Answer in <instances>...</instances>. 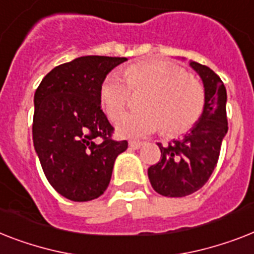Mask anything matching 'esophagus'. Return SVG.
<instances>
[{
	"label": "esophagus",
	"instance_id": "1",
	"mask_svg": "<svg viewBox=\"0 0 254 254\" xmlns=\"http://www.w3.org/2000/svg\"><path fill=\"white\" fill-rule=\"evenodd\" d=\"M142 145H143V143H142V142H139V141H130V142H129V147L133 148V150H138V148H141Z\"/></svg>",
	"mask_w": 254,
	"mask_h": 254
}]
</instances>
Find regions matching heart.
<instances>
[{"label":"heart","instance_id":"b5f03b06","mask_svg":"<svg viewBox=\"0 0 254 254\" xmlns=\"http://www.w3.org/2000/svg\"><path fill=\"white\" fill-rule=\"evenodd\" d=\"M123 77L111 74L99 88V102L109 120L116 121L129 106L131 94H142V111L127 113L116 125L121 137L139 138L163 127L176 135L195 125L205 109V91L195 78L174 64L152 60L124 67Z\"/></svg>","mask_w":254,"mask_h":254}]
</instances>
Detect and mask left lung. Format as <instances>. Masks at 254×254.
Segmentation results:
<instances>
[{
	"label": "left lung",
	"mask_w": 254,
	"mask_h": 254,
	"mask_svg": "<svg viewBox=\"0 0 254 254\" xmlns=\"http://www.w3.org/2000/svg\"><path fill=\"white\" fill-rule=\"evenodd\" d=\"M189 65L203 82L205 109L184 137L167 146L158 143L162 152L160 160L148 168L147 175L154 190L166 197H185L207 183L228 130L227 92L223 82L205 65L194 61Z\"/></svg>",
	"instance_id": "left-lung-1"
}]
</instances>
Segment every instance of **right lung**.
<instances>
[{"mask_svg": "<svg viewBox=\"0 0 254 254\" xmlns=\"http://www.w3.org/2000/svg\"><path fill=\"white\" fill-rule=\"evenodd\" d=\"M125 57L83 56L56 66L35 92L32 139L49 184L75 202L98 198L108 188L115 160L127 148L112 139L99 88Z\"/></svg>", "mask_w": 254, "mask_h": 254, "instance_id": "obj_1", "label": "right lung"}]
</instances>
